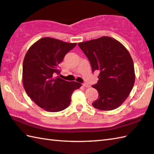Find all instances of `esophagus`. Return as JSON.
<instances>
[{"mask_svg": "<svg viewBox=\"0 0 154 154\" xmlns=\"http://www.w3.org/2000/svg\"><path fill=\"white\" fill-rule=\"evenodd\" d=\"M83 86L85 87V88H88V87H89V85L88 84V83H83Z\"/></svg>", "mask_w": 154, "mask_h": 154, "instance_id": "34e87169", "label": "esophagus"}]
</instances>
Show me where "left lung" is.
I'll use <instances>...</instances> for the list:
<instances>
[{
    "mask_svg": "<svg viewBox=\"0 0 154 154\" xmlns=\"http://www.w3.org/2000/svg\"><path fill=\"white\" fill-rule=\"evenodd\" d=\"M90 62L92 72H100L99 80L92 85L98 92V99L92 103L101 110L119 107L133 88L135 75L132 58L127 48L108 36L78 44Z\"/></svg>",
    "mask_w": 154,
    "mask_h": 154,
    "instance_id": "left-lung-1",
    "label": "left lung"
}]
</instances>
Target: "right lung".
Masks as SVG:
<instances>
[{"label":"right lung","mask_w":154,"mask_h":154,"mask_svg":"<svg viewBox=\"0 0 154 154\" xmlns=\"http://www.w3.org/2000/svg\"><path fill=\"white\" fill-rule=\"evenodd\" d=\"M77 45L49 37L41 38L27 50L23 62V84L31 99L44 110L59 112L68 107L71 97L82 84L66 82L58 65L66 53Z\"/></svg>","instance_id":"1"}]
</instances>
